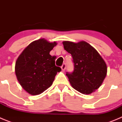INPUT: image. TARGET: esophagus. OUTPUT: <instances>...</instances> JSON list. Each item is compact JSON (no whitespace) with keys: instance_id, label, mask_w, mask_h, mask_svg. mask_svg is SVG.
Listing matches in <instances>:
<instances>
[{"instance_id":"34e87169","label":"esophagus","mask_w":122,"mask_h":122,"mask_svg":"<svg viewBox=\"0 0 122 122\" xmlns=\"http://www.w3.org/2000/svg\"><path fill=\"white\" fill-rule=\"evenodd\" d=\"M61 68H62V71L65 70V68H66V65H65V63H63V64L62 65V66H61Z\"/></svg>"}]
</instances>
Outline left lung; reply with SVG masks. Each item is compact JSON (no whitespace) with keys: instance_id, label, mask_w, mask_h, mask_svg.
<instances>
[{"instance_id":"left-lung-1","label":"left lung","mask_w":122,"mask_h":122,"mask_svg":"<svg viewBox=\"0 0 122 122\" xmlns=\"http://www.w3.org/2000/svg\"><path fill=\"white\" fill-rule=\"evenodd\" d=\"M65 50L71 54L74 71L66 75L73 89L84 95L94 92L101 86L107 74V65L98 51L84 41L62 42Z\"/></svg>"}]
</instances>
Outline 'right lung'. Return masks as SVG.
I'll list each match as a JSON object with an SVG mask.
<instances>
[{"instance_id":"add662e5","label":"right lung","mask_w":122,"mask_h":122,"mask_svg":"<svg viewBox=\"0 0 122 122\" xmlns=\"http://www.w3.org/2000/svg\"><path fill=\"white\" fill-rule=\"evenodd\" d=\"M57 43L40 38L32 42L19 55L15 63V74L22 89L32 95L43 93L52 84L61 68L49 54Z\"/></svg>"}]
</instances>
